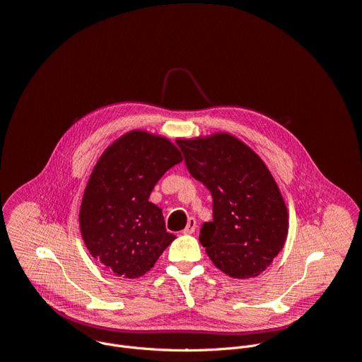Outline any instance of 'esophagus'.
Masks as SVG:
<instances>
[{
  "label": "esophagus",
  "instance_id": "esophagus-1",
  "mask_svg": "<svg viewBox=\"0 0 362 362\" xmlns=\"http://www.w3.org/2000/svg\"><path fill=\"white\" fill-rule=\"evenodd\" d=\"M196 227H197L196 220H194L193 217H190V218L187 220V224H186V227H185L183 233H185V234H193V233H194V230H196Z\"/></svg>",
  "mask_w": 362,
  "mask_h": 362
}]
</instances>
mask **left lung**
Returning a JSON list of instances; mask_svg holds the SVG:
<instances>
[{"mask_svg": "<svg viewBox=\"0 0 362 362\" xmlns=\"http://www.w3.org/2000/svg\"><path fill=\"white\" fill-rule=\"evenodd\" d=\"M189 173L213 197V220L200 243L213 264L234 279L257 277L283 249L288 214L263 160L231 135L177 141Z\"/></svg>", "mask_w": 362, "mask_h": 362, "instance_id": "left-lung-1", "label": "left lung"}]
</instances>
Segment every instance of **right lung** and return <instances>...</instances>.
I'll return each instance as SVG.
<instances>
[{
	"instance_id": "add662e5",
	"label": "right lung",
	"mask_w": 362,
	"mask_h": 362,
	"mask_svg": "<svg viewBox=\"0 0 362 362\" xmlns=\"http://www.w3.org/2000/svg\"><path fill=\"white\" fill-rule=\"evenodd\" d=\"M180 162L173 144L142 131L119 138L99 158L83 193L79 226L89 253L107 272L141 277L176 238L149 196Z\"/></svg>"
}]
</instances>
